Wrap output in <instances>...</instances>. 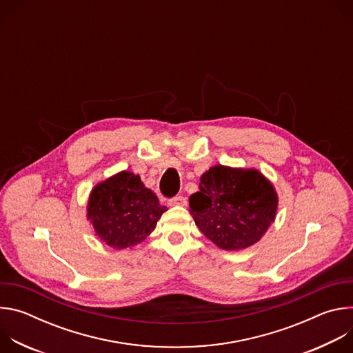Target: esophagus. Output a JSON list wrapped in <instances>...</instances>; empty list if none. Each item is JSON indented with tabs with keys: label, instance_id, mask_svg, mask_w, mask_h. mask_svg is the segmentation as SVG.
Returning <instances> with one entry per match:
<instances>
[{
	"label": "esophagus",
	"instance_id": "esophagus-1",
	"mask_svg": "<svg viewBox=\"0 0 353 353\" xmlns=\"http://www.w3.org/2000/svg\"><path fill=\"white\" fill-rule=\"evenodd\" d=\"M185 204H187V199L183 195L169 199V205H172V207H184Z\"/></svg>",
	"mask_w": 353,
	"mask_h": 353
}]
</instances>
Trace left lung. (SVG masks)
I'll return each mask as SVG.
<instances>
[{
    "mask_svg": "<svg viewBox=\"0 0 353 353\" xmlns=\"http://www.w3.org/2000/svg\"><path fill=\"white\" fill-rule=\"evenodd\" d=\"M195 225L223 250L257 243L275 219L278 195L254 169L214 166L201 176L199 191L190 196Z\"/></svg>",
    "mask_w": 353,
    "mask_h": 353,
    "instance_id": "left-lung-1",
    "label": "left lung"
}]
</instances>
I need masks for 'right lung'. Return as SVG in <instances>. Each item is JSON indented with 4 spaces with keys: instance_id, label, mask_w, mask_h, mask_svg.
<instances>
[{
    "instance_id": "right-lung-1",
    "label": "right lung",
    "mask_w": 353,
    "mask_h": 353,
    "mask_svg": "<svg viewBox=\"0 0 353 353\" xmlns=\"http://www.w3.org/2000/svg\"><path fill=\"white\" fill-rule=\"evenodd\" d=\"M166 210L139 176L120 172L92 190L88 219L100 240L121 250L143 241Z\"/></svg>"
}]
</instances>
